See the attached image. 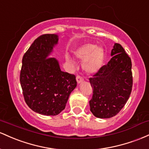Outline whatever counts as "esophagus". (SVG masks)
<instances>
[{
    "mask_svg": "<svg viewBox=\"0 0 149 149\" xmlns=\"http://www.w3.org/2000/svg\"><path fill=\"white\" fill-rule=\"evenodd\" d=\"M76 79H77V81L78 84H80L81 82H82V81H84V79L81 77L79 76V75H77L76 77Z\"/></svg>",
    "mask_w": 149,
    "mask_h": 149,
    "instance_id": "obj_1",
    "label": "esophagus"
}]
</instances>
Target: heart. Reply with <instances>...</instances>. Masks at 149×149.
<instances>
[{
	"label": "heart",
	"instance_id": "heart-1",
	"mask_svg": "<svg viewBox=\"0 0 149 149\" xmlns=\"http://www.w3.org/2000/svg\"><path fill=\"white\" fill-rule=\"evenodd\" d=\"M75 56L83 61L84 70L89 74H93L98 72L101 68L104 61L105 51L101 46L86 43L77 50ZM66 61L72 66L74 67V61L68 56H66Z\"/></svg>",
	"mask_w": 149,
	"mask_h": 149
}]
</instances>
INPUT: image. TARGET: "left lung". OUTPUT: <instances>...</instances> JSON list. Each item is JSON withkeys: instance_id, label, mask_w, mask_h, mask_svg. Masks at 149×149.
<instances>
[{"instance_id": "1", "label": "left lung", "mask_w": 149, "mask_h": 149, "mask_svg": "<svg viewBox=\"0 0 149 149\" xmlns=\"http://www.w3.org/2000/svg\"><path fill=\"white\" fill-rule=\"evenodd\" d=\"M108 64L89 78L93 96L90 111L98 118H110L123 109L132 88L131 58L119 43H115Z\"/></svg>"}]
</instances>
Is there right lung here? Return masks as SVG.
Masks as SVG:
<instances>
[{
  "instance_id": "add662e5",
  "label": "right lung",
  "mask_w": 149,
  "mask_h": 149,
  "mask_svg": "<svg viewBox=\"0 0 149 149\" xmlns=\"http://www.w3.org/2000/svg\"><path fill=\"white\" fill-rule=\"evenodd\" d=\"M57 34H43L34 40L24 53L20 84L27 106L43 115H57L65 109L77 86L74 74L61 71L59 63L48 58L58 44Z\"/></svg>"
}]
</instances>
